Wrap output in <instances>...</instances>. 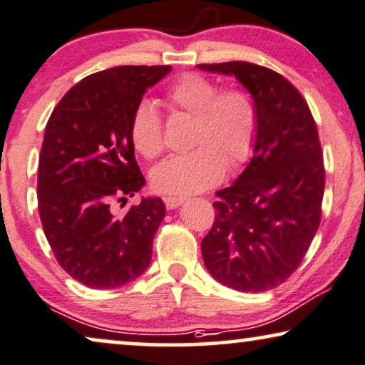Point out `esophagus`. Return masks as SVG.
Returning <instances> with one entry per match:
<instances>
[{
	"mask_svg": "<svg viewBox=\"0 0 365 365\" xmlns=\"http://www.w3.org/2000/svg\"><path fill=\"white\" fill-rule=\"evenodd\" d=\"M163 202H165V207H167L168 210H173V208L182 205V203L185 202V198L183 197H165Z\"/></svg>",
	"mask_w": 365,
	"mask_h": 365,
	"instance_id": "34e87169",
	"label": "esophagus"
}]
</instances>
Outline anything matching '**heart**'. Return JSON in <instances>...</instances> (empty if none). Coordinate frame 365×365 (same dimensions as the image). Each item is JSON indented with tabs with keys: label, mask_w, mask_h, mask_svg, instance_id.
Here are the masks:
<instances>
[{
	"label": "heart",
	"mask_w": 365,
	"mask_h": 365,
	"mask_svg": "<svg viewBox=\"0 0 365 365\" xmlns=\"http://www.w3.org/2000/svg\"><path fill=\"white\" fill-rule=\"evenodd\" d=\"M175 113L193 116L192 152L173 155L153 168L152 185L162 193L190 195L223 178L227 167L239 170L254 157L260 135V111L252 93L232 86L220 90L202 73L180 75L165 93ZM130 138L145 158L165 150L163 118L152 101H138L130 116Z\"/></svg>",
	"instance_id": "heart-1"
}]
</instances>
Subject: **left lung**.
I'll return each mask as SVG.
<instances>
[{
	"label": "left lung",
	"mask_w": 365,
	"mask_h": 365,
	"mask_svg": "<svg viewBox=\"0 0 365 365\" xmlns=\"http://www.w3.org/2000/svg\"><path fill=\"white\" fill-rule=\"evenodd\" d=\"M198 68L235 76L260 111L249 167L215 193V220L202 240L203 262L227 287L265 292L299 269L322 217L325 167L317 125L300 91L270 68L249 61Z\"/></svg>",
	"instance_id": "8db88e82"
}]
</instances>
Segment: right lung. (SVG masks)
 Returning <instances> with one entry per match:
<instances>
[{
	"instance_id": "obj_1",
	"label": "right lung",
	"mask_w": 365,
	"mask_h": 365,
	"mask_svg": "<svg viewBox=\"0 0 365 365\" xmlns=\"http://www.w3.org/2000/svg\"><path fill=\"white\" fill-rule=\"evenodd\" d=\"M168 71L126 65L93 73L66 91L46 123L38 165L43 232L61 269L90 289L121 287L152 260L162 198H143L123 217L110 207L143 187L130 116Z\"/></svg>"
}]
</instances>
